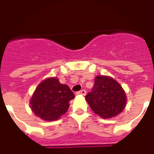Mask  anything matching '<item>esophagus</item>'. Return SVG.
Instances as JSON below:
<instances>
[{"mask_svg":"<svg viewBox=\"0 0 154 154\" xmlns=\"http://www.w3.org/2000/svg\"><path fill=\"white\" fill-rule=\"evenodd\" d=\"M86 91L85 90H82L80 91H77V94H82V95H86Z\"/></svg>","mask_w":154,"mask_h":154,"instance_id":"1","label":"esophagus"}]
</instances>
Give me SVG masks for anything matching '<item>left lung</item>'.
Masks as SVG:
<instances>
[{"label":"left lung","mask_w":154,"mask_h":154,"mask_svg":"<svg viewBox=\"0 0 154 154\" xmlns=\"http://www.w3.org/2000/svg\"><path fill=\"white\" fill-rule=\"evenodd\" d=\"M86 100L93 112L103 118H111L122 112L126 103L125 91L118 82L110 77L97 76L92 91Z\"/></svg>","instance_id":"left-lung-1"}]
</instances>
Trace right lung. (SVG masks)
Returning <instances> with one entry per match:
<instances>
[{"label": "right lung", "instance_id": "right-lung-1", "mask_svg": "<svg viewBox=\"0 0 154 154\" xmlns=\"http://www.w3.org/2000/svg\"><path fill=\"white\" fill-rule=\"evenodd\" d=\"M75 95L67 85L56 77L47 78L40 83L30 100L32 112L45 121H55L65 113L69 101Z\"/></svg>", "mask_w": 154, "mask_h": 154}]
</instances>
